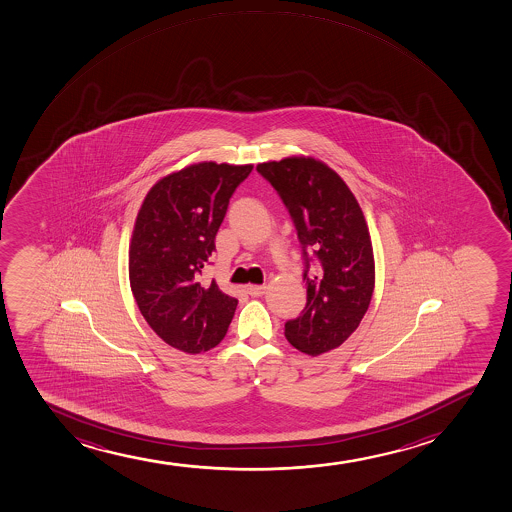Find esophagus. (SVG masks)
Here are the masks:
<instances>
[{
	"label": "esophagus",
	"mask_w": 512,
	"mask_h": 512,
	"mask_svg": "<svg viewBox=\"0 0 512 512\" xmlns=\"http://www.w3.org/2000/svg\"><path fill=\"white\" fill-rule=\"evenodd\" d=\"M265 290V285H249L247 287V294L251 295V297H261V295L265 294Z\"/></svg>",
	"instance_id": "34e87169"
}]
</instances>
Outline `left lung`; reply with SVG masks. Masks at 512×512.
Instances as JSON below:
<instances>
[{
    "label": "left lung",
    "mask_w": 512,
    "mask_h": 512,
    "mask_svg": "<svg viewBox=\"0 0 512 512\" xmlns=\"http://www.w3.org/2000/svg\"><path fill=\"white\" fill-rule=\"evenodd\" d=\"M292 217L304 258L307 302L285 336L300 352L321 355L340 347L371 304L374 254L364 213L328 165L288 157L256 167Z\"/></svg>",
    "instance_id": "left-lung-1"
}]
</instances>
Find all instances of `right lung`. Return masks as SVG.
<instances>
[{
  "mask_svg": "<svg viewBox=\"0 0 512 512\" xmlns=\"http://www.w3.org/2000/svg\"><path fill=\"white\" fill-rule=\"evenodd\" d=\"M253 165L201 162L160 179L136 217L130 283L141 316L162 340L201 353L224 340L237 299L201 282L237 186Z\"/></svg>",
  "mask_w": 512,
  "mask_h": 512,
  "instance_id": "1",
  "label": "right lung"
}]
</instances>
